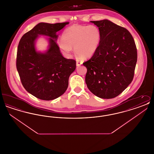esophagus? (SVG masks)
Listing matches in <instances>:
<instances>
[{"mask_svg": "<svg viewBox=\"0 0 154 154\" xmlns=\"http://www.w3.org/2000/svg\"><path fill=\"white\" fill-rule=\"evenodd\" d=\"M82 64V61H81L80 60H77L76 62V65L77 66H80Z\"/></svg>", "mask_w": 154, "mask_h": 154, "instance_id": "obj_1", "label": "esophagus"}]
</instances>
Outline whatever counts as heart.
I'll use <instances>...</instances> for the list:
<instances>
[{
  "instance_id": "1",
  "label": "heart",
  "mask_w": 154,
  "mask_h": 154,
  "mask_svg": "<svg viewBox=\"0 0 154 154\" xmlns=\"http://www.w3.org/2000/svg\"><path fill=\"white\" fill-rule=\"evenodd\" d=\"M101 40V33L95 25H73L64 30L58 41L59 48L69 54L74 47L76 55L81 58L92 56L97 49Z\"/></svg>"
}]
</instances>
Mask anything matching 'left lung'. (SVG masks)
Listing matches in <instances>:
<instances>
[{"label": "left lung", "mask_w": 154, "mask_h": 154, "mask_svg": "<svg viewBox=\"0 0 154 154\" xmlns=\"http://www.w3.org/2000/svg\"><path fill=\"white\" fill-rule=\"evenodd\" d=\"M101 33L100 44L93 56L83 63L89 91L103 99L121 94L133 79L137 48L131 33L107 20L91 21Z\"/></svg>", "instance_id": "1"}]
</instances>
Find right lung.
Wrapping results in <instances>:
<instances>
[{"mask_svg": "<svg viewBox=\"0 0 154 154\" xmlns=\"http://www.w3.org/2000/svg\"><path fill=\"white\" fill-rule=\"evenodd\" d=\"M69 22H40L22 36L17 49L16 66L24 88L32 95L44 100H54L63 95L68 87L69 78L76 67L74 59L64 58L56 40L57 32ZM38 35L50 36L49 50L35 51Z\"/></svg>", "mask_w": 154, "mask_h": 154, "instance_id": "add662e5", "label": "right lung"}]
</instances>
